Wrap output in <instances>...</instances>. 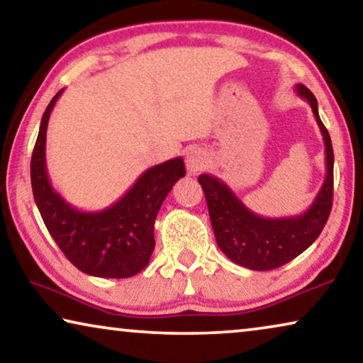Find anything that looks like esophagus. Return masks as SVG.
<instances>
[{"instance_id":"obj_1","label":"esophagus","mask_w":363,"mask_h":363,"mask_svg":"<svg viewBox=\"0 0 363 363\" xmlns=\"http://www.w3.org/2000/svg\"><path fill=\"white\" fill-rule=\"evenodd\" d=\"M208 155L200 148H192L186 155V166L189 174H196V172L203 171L208 166Z\"/></svg>"}]
</instances>
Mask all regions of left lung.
<instances>
[{"instance_id": "left-lung-1", "label": "left lung", "mask_w": 363, "mask_h": 363, "mask_svg": "<svg viewBox=\"0 0 363 363\" xmlns=\"http://www.w3.org/2000/svg\"><path fill=\"white\" fill-rule=\"evenodd\" d=\"M295 91L311 106L321 130L326 153V177L318 196L305 212L285 218H266L251 212L218 177L210 174L199 176V182L207 199L216 245L230 261L251 270L282 267L284 264L300 256L320 236L331 213L334 182L331 137L318 113L315 94L300 83L295 86Z\"/></svg>"}]
</instances>
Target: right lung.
<instances>
[{"instance_id": "add662e5", "label": "right lung", "mask_w": 363, "mask_h": 363, "mask_svg": "<svg viewBox=\"0 0 363 363\" xmlns=\"http://www.w3.org/2000/svg\"><path fill=\"white\" fill-rule=\"evenodd\" d=\"M63 89L43 112L30 160V182L48 233L81 272L104 279H127L148 266L155 250L153 226L172 186L186 176L181 156L151 166L128 191L104 210L83 212L52 187L45 164L50 112Z\"/></svg>"}]
</instances>
